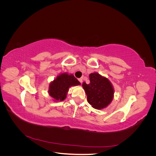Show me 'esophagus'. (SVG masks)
I'll list each match as a JSON object with an SVG mask.
<instances>
[{"mask_svg": "<svg viewBox=\"0 0 156 156\" xmlns=\"http://www.w3.org/2000/svg\"><path fill=\"white\" fill-rule=\"evenodd\" d=\"M79 81L81 83H83V78H80V79H79Z\"/></svg>", "mask_w": 156, "mask_h": 156, "instance_id": "esophagus-1", "label": "esophagus"}]
</instances>
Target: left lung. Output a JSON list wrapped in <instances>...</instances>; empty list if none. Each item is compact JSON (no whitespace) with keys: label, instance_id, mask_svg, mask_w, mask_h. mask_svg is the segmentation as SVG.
Returning a JSON list of instances; mask_svg holds the SVG:
<instances>
[{"label":"left lung","instance_id":"1","mask_svg":"<svg viewBox=\"0 0 156 156\" xmlns=\"http://www.w3.org/2000/svg\"><path fill=\"white\" fill-rule=\"evenodd\" d=\"M90 83H83V87L87 96V101L92 107L101 109L108 105L114 96L112 84L106 77L98 73L89 75Z\"/></svg>","mask_w":156,"mask_h":156}]
</instances>
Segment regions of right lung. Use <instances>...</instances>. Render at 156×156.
I'll list each match as a JSON object with an SVG mask.
<instances>
[{
  "instance_id": "1",
  "label": "right lung",
  "mask_w": 156,
  "mask_h": 156,
  "mask_svg": "<svg viewBox=\"0 0 156 156\" xmlns=\"http://www.w3.org/2000/svg\"><path fill=\"white\" fill-rule=\"evenodd\" d=\"M79 84L81 83L73 75L64 73L59 75L50 83L49 94L55 101H63L66 98L69 88Z\"/></svg>"
}]
</instances>
